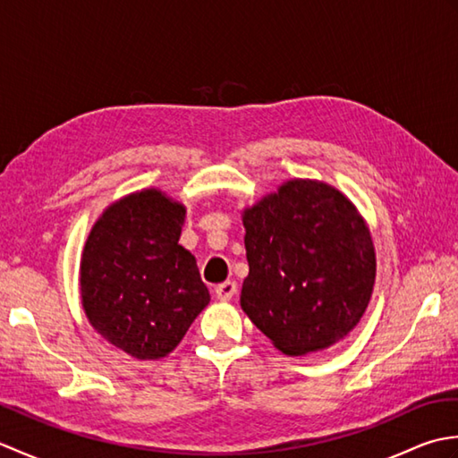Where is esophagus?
Listing matches in <instances>:
<instances>
[{
	"label": "esophagus",
	"mask_w": 458,
	"mask_h": 458,
	"mask_svg": "<svg viewBox=\"0 0 458 458\" xmlns=\"http://www.w3.org/2000/svg\"><path fill=\"white\" fill-rule=\"evenodd\" d=\"M236 291H238L236 281H224V284L216 285V289H214V293H216V297L220 301H230L232 297L236 295Z\"/></svg>",
	"instance_id": "obj_1"
}]
</instances>
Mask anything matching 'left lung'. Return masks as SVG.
Instances as JSON below:
<instances>
[{
  "label": "left lung",
  "mask_w": 458,
  "mask_h": 458,
  "mask_svg": "<svg viewBox=\"0 0 458 458\" xmlns=\"http://www.w3.org/2000/svg\"><path fill=\"white\" fill-rule=\"evenodd\" d=\"M250 274L240 305L287 356L343 340L369 303L376 251L362 214L333 184L285 181L242 212Z\"/></svg>",
  "instance_id": "left-lung-1"
}]
</instances>
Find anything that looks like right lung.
<instances>
[{
    "instance_id": "right-lung-1",
    "label": "right lung",
    "mask_w": 458,
    "mask_h": 458,
    "mask_svg": "<svg viewBox=\"0 0 458 458\" xmlns=\"http://www.w3.org/2000/svg\"><path fill=\"white\" fill-rule=\"evenodd\" d=\"M187 208L159 189L112 202L94 222L81 259L86 318L138 360L173 352L210 303L197 259L179 244Z\"/></svg>"
}]
</instances>
